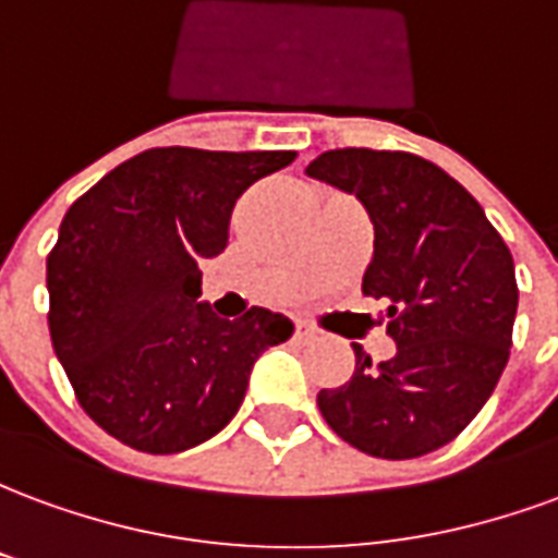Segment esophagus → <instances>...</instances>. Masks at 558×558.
<instances>
[{
  "label": "esophagus",
  "mask_w": 558,
  "mask_h": 558,
  "mask_svg": "<svg viewBox=\"0 0 558 558\" xmlns=\"http://www.w3.org/2000/svg\"><path fill=\"white\" fill-rule=\"evenodd\" d=\"M295 338L299 340L316 338V328L311 326V323H304V319H295Z\"/></svg>",
  "instance_id": "34e87169"
}]
</instances>
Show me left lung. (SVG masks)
I'll return each instance as SVG.
<instances>
[{
    "label": "left lung",
    "instance_id": "8db88e82",
    "mask_svg": "<svg viewBox=\"0 0 558 558\" xmlns=\"http://www.w3.org/2000/svg\"><path fill=\"white\" fill-rule=\"evenodd\" d=\"M307 175L359 196L374 223L364 295L388 302L395 359L352 343L355 374L319 412L364 454L410 460L454 439L502 376L517 316L514 259L466 187L410 151L335 148Z\"/></svg>",
    "mask_w": 558,
    "mask_h": 558
}]
</instances>
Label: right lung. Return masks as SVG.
<instances>
[{
	"label": "right lung",
	"mask_w": 558,
	"mask_h": 558,
	"mask_svg": "<svg viewBox=\"0 0 558 558\" xmlns=\"http://www.w3.org/2000/svg\"><path fill=\"white\" fill-rule=\"evenodd\" d=\"M295 151L148 148L68 208L47 256L50 338L80 407L146 454L206 442L239 412L254 362L292 338L266 307L220 319L199 263L223 254L235 199Z\"/></svg>",
	"instance_id": "1"
}]
</instances>
